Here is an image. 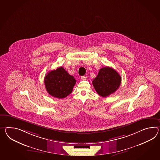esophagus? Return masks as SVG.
<instances>
[{
	"instance_id": "esophagus-1",
	"label": "esophagus",
	"mask_w": 160,
	"mask_h": 160,
	"mask_svg": "<svg viewBox=\"0 0 160 160\" xmlns=\"http://www.w3.org/2000/svg\"><path fill=\"white\" fill-rule=\"evenodd\" d=\"M81 79H82V80H86V79H87V77L85 76H83L81 77Z\"/></svg>"
}]
</instances>
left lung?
Listing matches in <instances>:
<instances>
[{
  "label": "left lung",
  "mask_w": 160,
  "mask_h": 160,
  "mask_svg": "<svg viewBox=\"0 0 160 160\" xmlns=\"http://www.w3.org/2000/svg\"><path fill=\"white\" fill-rule=\"evenodd\" d=\"M121 77L116 70L110 67L101 68L97 76L92 81L94 88L102 97L113 94L119 88Z\"/></svg>",
  "instance_id": "obj_1"
}]
</instances>
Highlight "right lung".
I'll return each instance as SVG.
<instances>
[{"mask_svg": "<svg viewBox=\"0 0 160 160\" xmlns=\"http://www.w3.org/2000/svg\"><path fill=\"white\" fill-rule=\"evenodd\" d=\"M76 80L63 67L49 72L44 78L48 93L52 97L62 99L72 92Z\"/></svg>", "mask_w": 160, "mask_h": 160, "instance_id": "1", "label": "right lung"}]
</instances>
